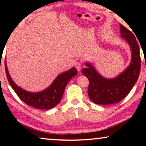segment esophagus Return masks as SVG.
I'll return each instance as SVG.
<instances>
[{
    "instance_id": "obj_1",
    "label": "esophagus",
    "mask_w": 146,
    "mask_h": 146,
    "mask_svg": "<svg viewBox=\"0 0 146 146\" xmlns=\"http://www.w3.org/2000/svg\"><path fill=\"white\" fill-rule=\"evenodd\" d=\"M82 66V64L81 62L77 61L75 62V67L76 68L78 71H80L81 68Z\"/></svg>"
}]
</instances>
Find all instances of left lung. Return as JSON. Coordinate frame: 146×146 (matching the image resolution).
<instances>
[{
  "label": "left lung",
  "instance_id": "left-lung-1",
  "mask_svg": "<svg viewBox=\"0 0 146 146\" xmlns=\"http://www.w3.org/2000/svg\"><path fill=\"white\" fill-rule=\"evenodd\" d=\"M121 37L129 43L131 50V62L125 70L113 79H106L99 74L94 66L86 63L87 68L82 72L89 80L88 94L97 104L108 105L119 102L129 94L138 79L141 68L139 47L135 36L120 25Z\"/></svg>",
  "mask_w": 146,
  "mask_h": 146
}]
</instances>
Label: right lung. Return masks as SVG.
Returning <instances> with one entry per match:
<instances>
[{
  "label": "right lung",
  "instance_id": "add662e5",
  "mask_svg": "<svg viewBox=\"0 0 146 146\" xmlns=\"http://www.w3.org/2000/svg\"><path fill=\"white\" fill-rule=\"evenodd\" d=\"M5 65L8 81L19 98L27 105L39 109L48 110L56 106L63 96L66 86L72 78L77 74V70L73 67L70 70L60 74L50 86L45 90L40 92L32 93L24 90L14 83L8 72L6 62Z\"/></svg>",
  "mask_w": 146,
  "mask_h": 146
}]
</instances>
